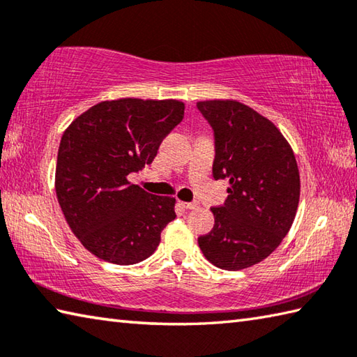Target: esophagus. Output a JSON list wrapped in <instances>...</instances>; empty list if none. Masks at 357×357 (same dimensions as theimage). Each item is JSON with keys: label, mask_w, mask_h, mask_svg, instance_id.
Instances as JSON below:
<instances>
[{"label": "esophagus", "mask_w": 357, "mask_h": 357, "mask_svg": "<svg viewBox=\"0 0 357 357\" xmlns=\"http://www.w3.org/2000/svg\"><path fill=\"white\" fill-rule=\"evenodd\" d=\"M181 206L185 207V209H197L199 204L197 203V201H193V203H184V201H183V203H181Z\"/></svg>", "instance_id": "esophagus-1"}]
</instances>
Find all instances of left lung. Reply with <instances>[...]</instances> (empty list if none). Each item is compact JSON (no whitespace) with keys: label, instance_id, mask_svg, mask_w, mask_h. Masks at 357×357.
<instances>
[{"label":"left lung","instance_id":"obj_1","mask_svg":"<svg viewBox=\"0 0 357 357\" xmlns=\"http://www.w3.org/2000/svg\"><path fill=\"white\" fill-rule=\"evenodd\" d=\"M197 107L215 139L213 178L229 179L225 204L211 209L215 225L198 245L218 268H248L268 257L294 223L300 201L295 154L280 129L250 106L211 100Z\"/></svg>","mask_w":357,"mask_h":357}]
</instances>
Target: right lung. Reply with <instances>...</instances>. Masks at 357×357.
<instances>
[{
	"label": "right lung",
	"instance_id": "obj_1",
	"mask_svg": "<svg viewBox=\"0 0 357 357\" xmlns=\"http://www.w3.org/2000/svg\"><path fill=\"white\" fill-rule=\"evenodd\" d=\"M184 109L178 100L101 101L63 132L57 201L70 229L96 257L119 265L145 261L176 218V199L151 195L129 183L128 174L151 164Z\"/></svg>",
	"mask_w": 357,
	"mask_h": 357
}]
</instances>
